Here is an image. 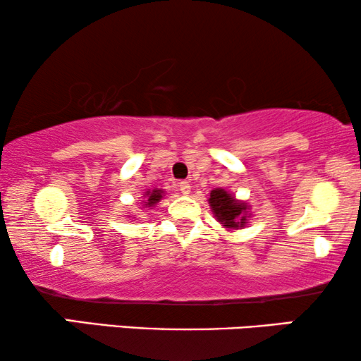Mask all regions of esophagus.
<instances>
[{"instance_id": "34e87169", "label": "esophagus", "mask_w": 361, "mask_h": 361, "mask_svg": "<svg viewBox=\"0 0 361 361\" xmlns=\"http://www.w3.org/2000/svg\"><path fill=\"white\" fill-rule=\"evenodd\" d=\"M177 189H179V190H180V194H184V195H187V194H189V192H190V189H192V187H190V184H189V182L182 180V182H179V185H177Z\"/></svg>"}]
</instances>
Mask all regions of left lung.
<instances>
[{
	"instance_id": "left-lung-1",
	"label": "left lung",
	"mask_w": 361,
	"mask_h": 361,
	"mask_svg": "<svg viewBox=\"0 0 361 361\" xmlns=\"http://www.w3.org/2000/svg\"><path fill=\"white\" fill-rule=\"evenodd\" d=\"M209 202L216 219L228 228H236L246 224V205L235 200V197H231L228 192L224 189L212 190Z\"/></svg>"
}]
</instances>
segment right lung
Instances as JSON below:
<instances>
[{
	"label": "right lung",
	"mask_w": 361,
	"mask_h": 361,
	"mask_svg": "<svg viewBox=\"0 0 361 361\" xmlns=\"http://www.w3.org/2000/svg\"><path fill=\"white\" fill-rule=\"evenodd\" d=\"M162 192L161 190H152V192H146V202H145V205L146 207H151V205H154L156 202H159L161 200V195Z\"/></svg>",
	"instance_id": "add662e5"
}]
</instances>
